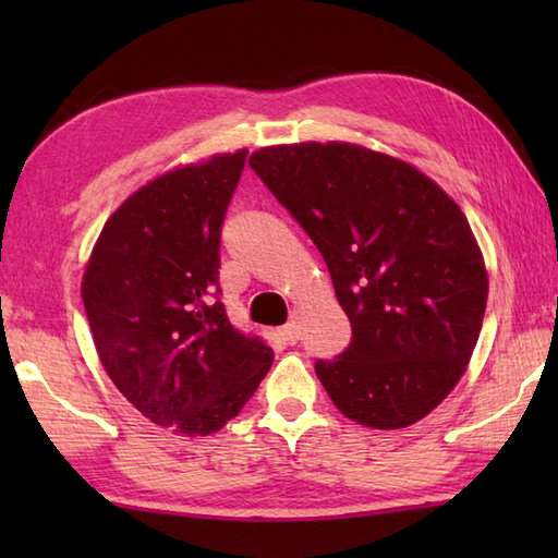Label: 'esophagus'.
Returning <instances> with one entry per match:
<instances>
[{"mask_svg": "<svg viewBox=\"0 0 558 558\" xmlns=\"http://www.w3.org/2000/svg\"><path fill=\"white\" fill-rule=\"evenodd\" d=\"M280 338L288 342V345H294L300 340V324H298V314L292 312V322L288 326L280 328Z\"/></svg>", "mask_w": 558, "mask_h": 558, "instance_id": "1", "label": "esophagus"}]
</instances>
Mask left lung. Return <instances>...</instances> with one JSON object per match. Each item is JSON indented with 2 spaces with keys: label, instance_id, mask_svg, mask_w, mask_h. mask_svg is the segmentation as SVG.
<instances>
[{
  "label": "left lung",
  "instance_id": "obj_1",
  "mask_svg": "<svg viewBox=\"0 0 558 558\" xmlns=\"http://www.w3.org/2000/svg\"><path fill=\"white\" fill-rule=\"evenodd\" d=\"M322 252L352 340L316 376L372 429H405L456 388L477 345L489 276L465 213L414 165L345 141L248 158Z\"/></svg>",
  "mask_w": 558,
  "mask_h": 558
}]
</instances>
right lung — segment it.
I'll return each mask as SVG.
<instances>
[{"label":"right lung","mask_w":558,"mask_h":558,"mask_svg":"<svg viewBox=\"0 0 558 558\" xmlns=\"http://www.w3.org/2000/svg\"><path fill=\"white\" fill-rule=\"evenodd\" d=\"M246 150L150 180L105 222L81 298L112 384L153 424L208 436L240 414L272 364L218 300L220 225Z\"/></svg>","instance_id":"add662e5"}]
</instances>
